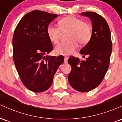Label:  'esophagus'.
Returning a JSON list of instances; mask_svg holds the SVG:
<instances>
[{
	"mask_svg": "<svg viewBox=\"0 0 122 122\" xmlns=\"http://www.w3.org/2000/svg\"><path fill=\"white\" fill-rule=\"evenodd\" d=\"M64 62L67 63L68 62V57H65V60H64Z\"/></svg>",
	"mask_w": 122,
	"mask_h": 122,
	"instance_id": "obj_1",
	"label": "esophagus"
}]
</instances>
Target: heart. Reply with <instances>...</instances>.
Returning <instances> with one entry per match:
<instances>
[{
	"instance_id": "obj_1",
	"label": "heart",
	"mask_w": 122,
	"mask_h": 122,
	"mask_svg": "<svg viewBox=\"0 0 122 122\" xmlns=\"http://www.w3.org/2000/svg\"><path fill=\"white\" fill-rule=\"evenodd\" d=\"M59 27L50 26L47 29V34L50 41L57 43L63 33L69 32L67 42L60 43L54 48L57 55L68 56L72 54L80 45L84 46L89 42L92 37V28L86 22L75 16H66L58 21Z\"/></svg>"
}]
</instances>
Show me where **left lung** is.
Wrapping results in <instances>:
<instances>
[{"label":"left lung","instance_id":"1","mask_svg":"<svg viewBox=\"0 0 122 122\" xmlns=\"http://www.w3.org/2000/svg\"><path fill=\"white\" fill-rule=\"evenodd\" d=\"M81 15L90 18L92 31L91 40L80 53L87 58L80 61L71 57L68 63L72 71L68 75L69 84L81 92L90 91L101 83L110 65L112 51L111 32L106 20L94 12H82Z\"/></svg>","mask_w":122,"mask_h":122}]
</instances>
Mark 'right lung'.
<instances>
[{
    "mask_svg": "<svg viewBox=\"0 0 122 122\" xmlns=\"http://www.w3.org/2000/svg\"><path fill=\"white\" fill-rule=\"evenodd\" d=\"M57 16L40 10L30 12L19 21L14 33V62L22 83L33 92L48 89L64 61L63 56H45L53 49L47 29Z\"/></svg>",
    "mask_w": 122,
    "mask_h": 122,
    "instance_id": "obj_1",
    "label": "right lung"
}]
</instances>
